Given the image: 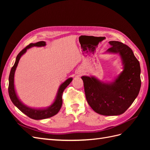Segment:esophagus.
Listing matches in <instances>:
<instances>
[{"label": "esophagus", "instance_id": "1", "mask_svg": "<svg viewBox=\"0 0 150 150\" xmlns=\"http://www.w3.org/2000/svg\"><path fill=\"white\" fill-rule=\"evenodd\" d=\"M78 74H79V76H80V75H82V72H78Z\"/></svg>", "mask_w": 150, "mask_h": 150}]
</instances>
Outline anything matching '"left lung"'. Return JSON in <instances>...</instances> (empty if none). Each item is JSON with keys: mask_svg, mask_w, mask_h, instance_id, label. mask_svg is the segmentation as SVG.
I'll return each mask as SVG.
<instances>
[{"mask_svg": "<svg viewBox=\"0 0 150 150\" xmlns=\"http://www.w3.org/2000/svg\"><path fill=\"white\" fill-rule=\"evenodd\" d=\"M106 52L118 53L122 71L112 83L101 82L94 77L82 76L86 100L93 110L104 116L124 113L138 96L141 88L140 65L131 49L119 41H110Z\"/></svg>", "mask_w": 150, "mask_h": 150, "instance_id": "left-lung-1", "label": "left lung"}]
</instances>
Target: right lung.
Here are the masks:
<instances>
[{
	"mask_svg": "<svg viewBox=\"0 0 150 150\" xmlns=\"http://www.w3.org/2000/svg\"><path fill=\"white\" fill-rule=\"evenodd\" d=\"M45 46H46V42L39 41L34 44L30 43L29 45H28V46H26L24 49H22V51L19 53V54L17 56L15 64H13V67H12L10 72L9 78H8V94H9V97L11 99L12 102L20 111H21L22 112L24 113L25 115L30 117V118L34 119V120L46 119V118H48V117H52L54 115H56L57 113L59 111L62 104V93L64 92L66 88L71 83V82L72 80V78H71L67 79L65 82L63 83L60 86V87L58 90L57 96L56 98L55 101H54V102L52 103V105H51V106H49L47 108L34 109V108H29L24 105V104L19 100V98H18L17 96V94L14 89V84H13V82H14L15 71H16L18 63H19L20 58L27 51V50L29 49L30 47H34V46L42 47Z\"/></svg>",
	"mask_w": 150,
	"mask_h": 150,
	"instance_id": "add662e5",
	"label": "right lung"
}]
</instances>
